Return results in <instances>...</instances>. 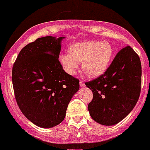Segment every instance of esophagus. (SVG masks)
I'll list each match as a JSON object with an SVG mask.
<instances>
[{
    "label": "esophagus",
    "mask_w": 150,
    "mask_h": 150,
    "mask_svg": "<svg viewBox=\"0 0 150 150\" xmlns=\"http://www.w3.org/2000/svg\"><path fill=\"white\" fill-rule=\"evenodd\" d=\"M79 85H80V87H84L85 82H83V81H80V82H79Z\"/></svg>",
    "instance_id": "obj_1"
}]
</instances>
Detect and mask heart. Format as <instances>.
<instances>
[{
	"label": "heart",
	"mask_w": 150,
	"mask_h": 150,
	"mask_svg": "<svg viewBox=\"0 0 150 150\" xmlns=\"http://www.w3.org/2000/svg\"><path fill=\"white\" fill-rule=\"evenodd\" d=\"M68 50L69 53H60L58 57L64 72L73 76L82 62L83 71L91 77H98L107 71L114 53L112 45L105 41H83L72 45Z\"/></svg>",
	"instance_id": "heart-1"
}]
</instances>
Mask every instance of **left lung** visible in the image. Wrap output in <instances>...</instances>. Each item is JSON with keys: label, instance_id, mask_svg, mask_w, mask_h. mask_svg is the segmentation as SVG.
Returning a JSON list of instances; mask_svg holds the SVG:
<instances>
[{"label": "left lung", "instance_id": "8db88e82", "mask_svg": "<svg viewBox=\"0 0 150 150\" xmlns=\"http://www.w3.org/2000/svg\"><path fill=\"white\" fill-rule=\"evenodd\" d=\"M85 84L93 92V99L88 105L92 119L104 126L117 124L132 112L139 99V56L131 47H125L103 75Z\"/></svg>", "mask_w": 150, "mask_h": 150}]
</instances>
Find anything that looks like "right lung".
Masks as SVG:
<instances>
[{
  "label": "right lung",
  "mask_w": 150,
  "mask_h": 150,
  "mask_svg": "<svg viewBox=\"0 0 150 150\" xmlns=\"http://www.w3.org/2000/svg\"><path fill=\"white\" fill-rule=\"evenodd\" d=\"M64 37L37 38L22 48L13 64L12 80L19 108L41 128L63 121L79 80L66 74L59 62Z\"/></svg>",
  "instance_id": "add662e5"
}]
</instances>
